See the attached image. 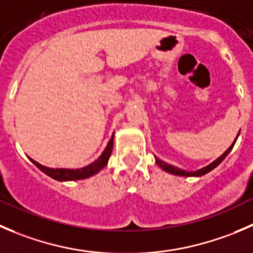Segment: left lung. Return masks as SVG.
<instances>
[{
	"instance_id": "obj_1",
	"label": "left lung",
	"mask_w": 253,
	"mask_h": 253,
	"mask_svg": "<svg viewBox=\"0 0 253 253\" xmlns=\"http://www.w3.org/2000/svg\"><path fill=\"white\" fill-rule=\"evenodd\" d=\"M239 134H240V131H239V133H237V136H236V138H235V141L232 142L231 146H230L229 148H227L226 151H225L224 153H222L221 156L219 157V158H216L214 162H211V163H210V164H208L207 167H203V168L198 169V170H194V171L184 170V169H180V168H178V167L171 166V164L166 163V162L162 161V159H159V158H157V157H154V158H156V164L159 167V168L163 169L164 171H167V173H169V174H174V175H180V176H202V175H205V174H208V173H209V171H211L212 169L216 168V167L219 166V164L221 163V162L224 161L225 158H226L227 154H229L230 152H231V149L234 148L235 143H236L237 138H239Z\"/></svg>"
}]
</instances>
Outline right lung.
Masks as SVG:
<instances>
[{"mask_svg": "<svg viewBox=\"0 0 253 253\" xmlns=\"http://www.w3.org/2000/svg\"><path fill=\"white\" fill-rule=\"evenodd\" d=\"M114 137L115 133H112L111 138L107 142V146L105 147L104 152L100 154V157L97 159H95L92 163L87 164V166L83 167V168L78 169H69V168H49V167L42 166L41 163L36 162L34 159L29 158V161L37 167V168L41 169L43 173H45L46 175L50 176V178L55 179L59 181H70V180H82V179L90 178V176L95 175V174L99 173L102 168L107 166V162H109L110 156H111L112 148H114Z\"/></svg>", "mask_w": 253, "mask_h": 253, "instance_id": "1", "label": "right lung"}]
</instances>
